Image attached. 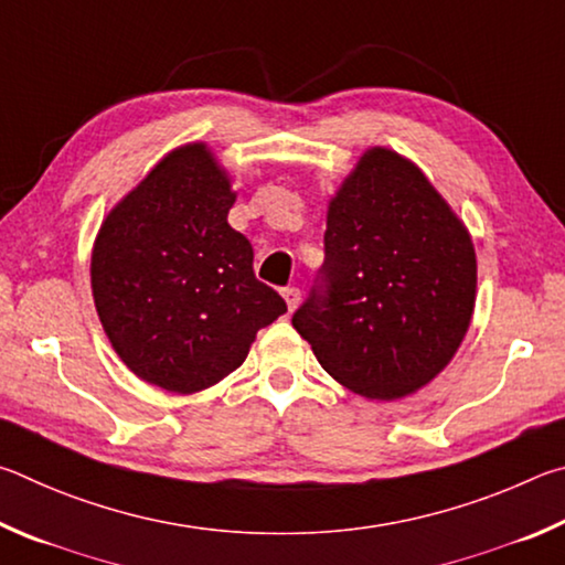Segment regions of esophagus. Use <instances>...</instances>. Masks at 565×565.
<instances>
[{
  "label": "esophagus",
  "mask_w": 565,
  "mask_h": 565,
  "mask_svg": "<svg viewBox=\"0 0 565 565\" xmlns=\"http://www.w3.org/2000/svg\"><path fill=\"white\" fill-rule=\"evenodd\" d=\"M282 298H285V302H288V310L292 312L300 305V290L288 285V288H282Z\"/></svg>",
  "instance_id": "obj_1"
}]
</instances>
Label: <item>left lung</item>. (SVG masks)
<instances>
[{
	"label": "left lung",
	"mask_w": 565,
	"mask_h": 565,
	"mask_svg": "<svg viewBox=\"0 0 565 565\" xmlns=\"http://www.w3.org/2000/svg\"><path fill=\"white\" fill-rule=\"evenodd\" d=\"M473 295L467 227L417 166L372 148L330 201L324 263L292 328L344 387L397 399L447 367Z\"/></svg>",
	"instance_id": "8db88e82"
}]
</instances>
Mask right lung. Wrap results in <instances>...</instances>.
<instances>
[{"mask_svg": "<svg viewBox=\"0 0 565 565\" xmlns=\"http://www.w3.org/2000/svg\"><path fill=\"white\" fill-rule=\"evenodd\" d=\"M231 181L203 143L168 153L98 231V320L138 377L191 394L243 364L255 332L288 305L253 273V245L227 225Z\"/></svg>", "mask_w": 565, "mask_h": 565, "instance_id": "add662e5", "label": "right lung"}]
</instances>
